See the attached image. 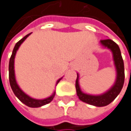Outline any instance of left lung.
<instances>
[{
	"mask_svg": "<svg viewBox=\"0 0 131 131\" xmlns=\"http://www.w3.org/2000/svg\"><path fill=\"white\" fill-rule=\"evenodd\" d=\"M100 43L105 48L111 50L113 54L114 63L116 69V80L114 85L103 94L93 95L84 93L81 91L80 85H79V74L77 73V77L76 80V90L77 94L79 99L92 105L97 107H102L108 105L112 102L115 100V99L118 95L121 89L124 86V61L122 59L121 53L118 45L112 40L104 39L101 40Z\"/></svg>",
	"mask_w": 131,
	"mask_h": 131,
	"instance_id": "8db88e82",
	"label": "left lung"
}]
</instances>
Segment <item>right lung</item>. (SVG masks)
Segmentation results:
<instances>
[{
	"instance_id": "1",
	"label": "right lung",
	"mask_w": 131,
	"mask_h": 131,
	"mask_svg": "<svg viewBox=\"0 0 131 131\" xmlns=\"http://www.w3.org/2000/svg\"><path fill=\"white\" fill-rule=\"evenodd\" d=\"M31 33L24 36L22 39L19 40L14 46V48H13V52H12V55L10 58V62H9V80H10V86H11V89L13 90V93L23 104H25L26 105L31 107V108H39V107H41L42 105H45L51 102L55 95V92H54L51 96H49L46 99H36L31 98L30 96L26 95L18 86V84L16 81L15 72H14V59H15V55L16 54V51L19 49V46L21 45V44L25 41V39ZM61 80V78L57 81L56 84H58Z\"/></svg>"
}]
</instances>
